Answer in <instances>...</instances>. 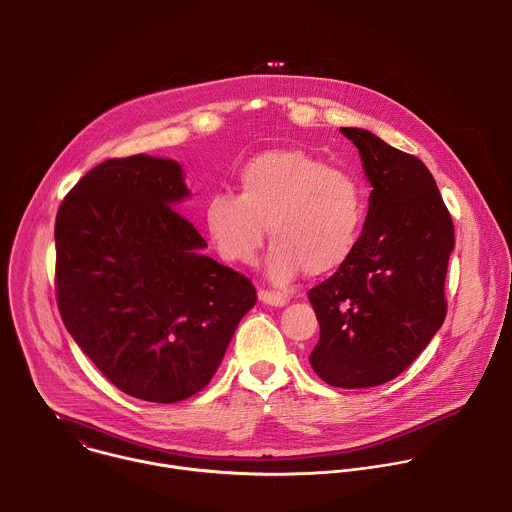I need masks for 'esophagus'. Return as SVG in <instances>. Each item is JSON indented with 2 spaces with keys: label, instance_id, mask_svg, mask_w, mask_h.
Segmentation results:
<instances>
[{
  "label": "esophagus",
  "instance_id": "obj_1",
  "mask_svg": "<svg viewBox=\"0 0 512 512\" xmlns=\"http://www.w3.org/2000/svg\"><path fill=\"white\" fill-rule=\"evenodd\" d=\"M259 300L263 304H269V306H275V308H283L287 304L285 296L275 294V291H269V289H259Z\"/></svg>",
  "mask_w": 512,
  "mask_h": 512
}]
</instances>
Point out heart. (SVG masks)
Segmentation results:
<instances>
[{
  "mask_svg": "<svg viewBox=\"0 0 512 512\" xmlns=\"http://www.w3.org/2000/svg\"><path fill=\"white\" fill-rule=\"evenodd\" d=\"M237 194L216 192L204 204V227L218 255L251 263L269 233L267 275L287 283L306 269L326 275L354 253L367 196L360 180L304 150H269L237 174Z\"/></svg>",
  "mask_w": 512,
  "mask_h": 512,
  "instance_id": "1",
  "label": "heart"
}]
</instances>
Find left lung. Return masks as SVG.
<instances>
[{"label":"left lung","mask_w":512,"mask_h":512,"mask_svg":"<svg viewBox=\"0 0 512 512\" xmlns=\"http://www.w3.org/2000/svg\"><path fill=\"white\" fill-rule=\"evenodd\" d=\"M373 190L352 257L310 289L316 375L340 389L399 377L446 320L454 223L425 164L367 129L340 127Z\"/></svg>","instance_id":"8db88e82"}]
</instances>
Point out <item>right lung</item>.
Returning a JSON list of instances; mask_svg holds the SVG:
<instances>
[{"instance_id": "1", "label": "right lung", "mask_w": 512, "mask_h": 512, "mask_svg": "<svg viewBox=\"0 0 512 512\" xmlns=\"http://www.w3.org/2000/svg\"><path fill=\"white\" fill-rule=\"evenodd\" d=\"M188 196L178 162L137 154L95 166L56 214L66 330L119 391L152 403L202 391L257 302L249 277L200 253L174 208Z\"/></svg>"}]
</instances>
